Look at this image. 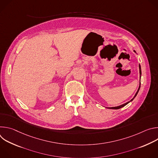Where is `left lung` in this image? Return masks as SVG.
Here are the masks:
<instances>
[{"mask_svg":"<svg viewBox=\"0 0 158 158\" xmlns=\"http://www.w3.org/2000/svg\"><path fill=\"white\" fill-rule=\"evenodd\" d=\"M134 52H136V51H134ZM139 78H140V79H141V65H140V64H139ZM140 87H141V82H139V88H138V91H137L136 93L135 94V95H134V98H133L131 100H130L129 101H128V102H126V103H124V104H122V105H120V106H116V107H107V108H108V109H120V108H121V107H123L124 106H125L126 105H127L128 103H129L130 102L132 101H133V99H134L135 98H136V96H137V94H138V92H139V91Z\"/></svg>","mask_w":158,"mask_h":158,"instance_id":"obj_1","label":"left lung"}]
</instances>
